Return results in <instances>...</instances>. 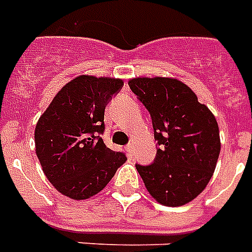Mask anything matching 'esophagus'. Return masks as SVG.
Wrapping results in <instances>:
<instances>
[{
    "label": "esophagus",
    "instance_id": "1",
    "mask_svg": "<svg viewBox=\"0 0 252 252\" xmlns=\"http://www.w3.org/2000/svg\"><path fill=\"white\" fill-rule=\"evenodd\" d=\"M133 149H134V143L133 142H130L127 146H126V150H127L128 153H131V151H133Z\"/></svg>",
    "mask_w": 252,
    "mask_h": 252
}]
</instances>
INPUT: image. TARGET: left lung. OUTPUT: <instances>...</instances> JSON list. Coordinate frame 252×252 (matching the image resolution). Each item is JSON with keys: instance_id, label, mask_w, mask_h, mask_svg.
Here are the masks:
<instances>
[{"instance_id": "1", "label": "left lung", "mask_w": 252, "mask_h": 252, "mask_svg": "<svg viewBox=\"0 0 252 252\" xmlns=\"http://www.w3.org/2000/svg\"><path fill=\"white\" fill-rule=\"evenodd\" d=\"M128 86L153 119L157 157L137 164L149 194L170 207L195 199L213 177L220 153L218 122L186 83L171 77H137Z\"/></svg>"}]
</instances>
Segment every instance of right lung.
Wrapping results in <instances>:
<instances>
[{
    "label": "right lung",
    "mask_w": 252,
    "mask_h": 252,
    "mask_svg": "<svg viewBox=\"0 0 252 252\" xmlns=\"http://www.w3.org/2000/svg\"><path fill=\"white\" fill-rule=\"evenodd\" d=\"M122 86L121 78L78 75L57 93L39 117L35 153L49 182L62 195L92 198L127 159L99 137L105 130L106 105Z\"/></svg>",
    "instance_id": "1"
}]
</instances>
